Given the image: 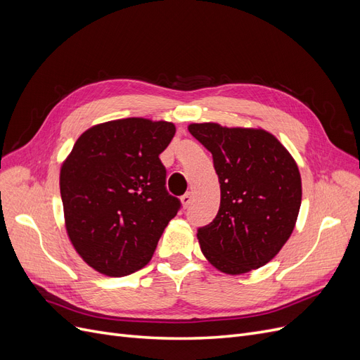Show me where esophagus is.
<instances>
[{
  "label": "esophagus",
  "instance_id": "obj_1",
  "mask_svg": "<svg viewBox=\"0 0 360 360\" xmlns=\"http://www.w3.org/2000/svg\"><path fill=\"white\" fill-rule=\"evenodd\" d=\"M192 200H193V197H192V193L191 192H186L183 195V197L180 198V201H181V205L183 207H189L191 205V202H192Z\"/></svg>",
  "mask_w": 360,
  "mask_h": 360
}]
</instances>
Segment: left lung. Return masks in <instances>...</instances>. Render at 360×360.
Here are the masks:
<instances>
[{
	"label": "left lung",
	"mask_w": 360,
	"mask_h": 360,
	"mask_svg": "<svg viewBox=\"0 0 360 360\" xmlns=\"http://www.w3.org/2000/svg\"><path fill=\"white\" fill-rule=\"evenodd\" d=\"M188 129L212 153L221 186L219 212L197 234L202 255L226 275L263 267L296 226L302 202L296 160L261 127L191 123Z\"/></svg>",
	"instance_id": "8db88e82"
}]
</instances>
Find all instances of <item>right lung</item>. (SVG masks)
Wrapping results in <instances>:
<instances>
[{
	"mask_svg": "<svg viewBox=\"0 0 360 360\" xmlns=\"http://www.w3.org/2000/svg\"><path fill=\"white\" fill-rule=\"evenodd\" d=\"M176 135L171 122L130 117L99 123L76 139L60 168L64 225L78 255L120 278L153 257L180 201L165 189L159 155Z\"/></svg>",
	"mask_w": 360,
	"mask_h": 360,
	"instance_id": "add662e5",
	"label": "right lung"
}]
</instances>
